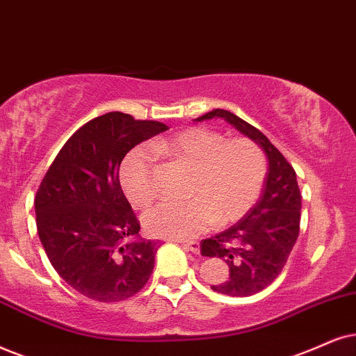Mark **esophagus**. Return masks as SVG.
<instances>
[{
    "label": "esophagus",
    "instance_id": "esophagus-1",
    "mask_svg": "<svg viewBox=\"0 0 356 356\" xmlns=\"http://www.w3.org/2000/svg\"><path fill=\"white\" fill-rule=\"evenodd\" d=\"M184 248H187L188 251H192L193 254H199L200 253V243L199 241H179Z\"/></svg>",
    "mask_w": 356,
    "mask_h": 356
}]
</instances>
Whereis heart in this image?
Wrapping results in <instances>:
<instances>
[{
	"instance_id": "1",
	"label": "heart",
	"mask_w": 356,
	"mask_h": 356,
	"mask_svg": "<svg viewBox=\"0 0 356 356\" xmlns=\"http://www.w3.org/2000/svg\"><path fill=\"white\" fill-rule=\"evenodd\" d=\"M156 154L192 168L187 200H165L146 211L145 228L159 238H193L218 222L240 220L256 204L264 179L266 157L246 138L227 139L207 128L182 129L151 143ZM121 187L136 207H147L157 197L156 164L145 146L134 147L120 168Z\"/></svg>"
}]
</instances>
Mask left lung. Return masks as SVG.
Returning a JSON list of instances; mask_svg holds the SVG:
<instances>
[{"instance_id": "8db88e82", "label": "left lung", "mask_w": 356, "mask_h": 356, "mask_svg": "<svg viewBox=\"0 0 356 356\" xmlns=\"http://www.w3.org/2000/svg\"><path fill=\"white\" fill-rule=\"evenodd\" d=\"M223 118L266 152L269 169L263 193L248 213L218 235L200 243L210 258H222L230 277L211 286L220 294L246 298L266 289L286 266L300 227V191L296 170L258 128L227 110H211L197 121Z\"/></svg>"}]
</instances>
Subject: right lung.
<instances>
[{
	"label": "right lung",
	"instance_id": "right-lung-1",
	"mask_svg": "<svg viewBox=\"0 0 356 356\" xmlns=\"http://www.w3.org/2000/svg\"><path fill=\"white\" fill-rule=\"evenodd\" d=\"M159 121L111 111L79 128L35 193V225L47 258L70 287L98 302L138 294L154 269L156 241L136 240L139 220L120 186V164Z\"/></svg>",
	"mask_w": 356,
	"mask_h": 356
}]
</instances>
